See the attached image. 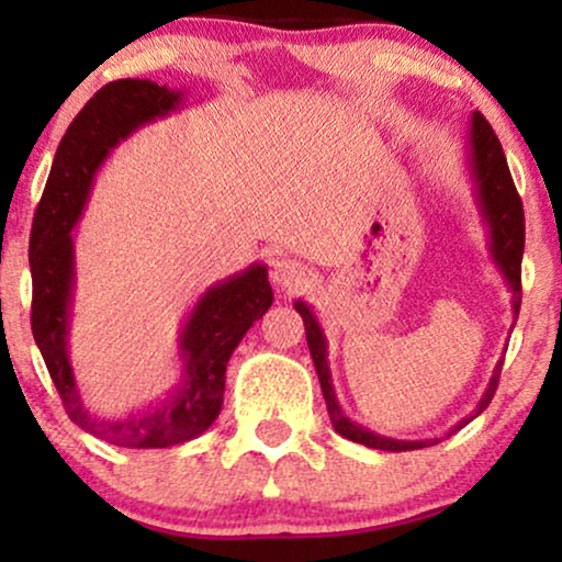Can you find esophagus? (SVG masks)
<instances>
[{
    "mask_svg": "<svg viewBox=\"0 0 562 562\" xmlns=\"http://www.w3.org/2000/svg\"><path fill=\"white\" fill-rule=\"evenodd\" d=\"M310 268L294 258H279L271 268V281L281 291H296L310 283Z\"/></svg>",
    "mask_w": 562,
    "mask_h": 562,
    "instance_id": "esophagus-1",
    "label": "esophagus"
}]
</instances>
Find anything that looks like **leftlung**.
Instances as JSON below:
<instances>
[{
  "label": "left lung",
  "instance_id": "obj_1",
  "mask_svg": "<svg viewBox=\"0 0 562 562\" xmlns=\"http://www.w3.org/2000/svg\"><path fill=\"white\" fill-rule=\"evenodd\" d=\"M463 156H465V171L468 181L473 189V202L479 210V217L486 227V248L491 263L496 266V271L502 273L506 286L512 291V329L517 325L519 306H521V256H525V210H521V199L514 189L509 166H506L502 143L494 135V130L479 112H473L471 122H468V133L463 143ZM294 310L302 314L304 327H306V342H310V352L317 368L322 394L327 402V414L333 422L335 432L342 435L345 440H352L358 445L373 450H389V452H404V450H419L429 448V445L442 442L445 437H452L458 429H463L468 422H473L479 414L486 409L494 398L498 373H502L504 358L496 360L491 379L483 389L479 404L473 406V412H468L463 419L456 422L442 437H427V440H396V437H386L373 432L363 425H358L356 419H350L345 414L340 398L335 394L333 371H329V356H327V337L322 329L317 314L304 299H296Z\"/></svg>",
  "mask_w": 562,
  "mask_h": 562
}]
</instances>
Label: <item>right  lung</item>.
Returning <instances> with one entry per match:
<instances>
[{
    "label": "right lung",
    "instance_id": "right-lung-1",
    "mask_svg": "<svg viewBox=\"0 0 562 562\" xmlns=\"http://www.w3.org/2000/svg\"><path fill=\"white\" fill-rule=\"evenodd\" d=\"M187 106V89L150 79L106 83L76 114L60 140L30 233L33 335L64 406L83 432L130 450L171 448L204 435L225 402V371L252 322L273 304L266 263L212 283L179 333L181 375L164 398L117 417L91 412L71 363L76 299L74 229L87 210L99 168L120 143Z\"/></svg>",
    "mask_w": 562,
    "mask_h": 562
}]
</instances>
